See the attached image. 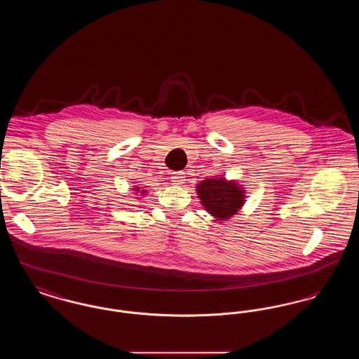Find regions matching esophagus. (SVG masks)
Instances as JSON below:
<instances>
[{
  "label": "esophagus",
  "mask_w": 359,
  "mask_h": 359,
  "mask_svg": "<svg viewBox=\"0 0 359 359\" xmlns=\"http://www.w3.org/2000/svg\"><path fill=\"white\" fill-rule=\"evenodd\" d=\"M171 182L173 184H183V183L186 182V175H184V172H172Z\"/></svg>",
  "instance_id": "34e87169"
}]
</instances>
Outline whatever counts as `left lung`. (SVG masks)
Listing matches in <instances>:
<instances>
[{
    "instance_id": "8db88e82",
    "label": "left lung",
    "mask_w": 359,
    "mask_h": 359,
    "mask_svg": "<svg viewBox=\"0 0 359 359\" xmlns=\"http://www.w3.org/2000/svg\"><path fill=\"white\" fill-rule=\"evenodd\" d=\"M195 188L201 205L215 222L229 221L246 202L245 188L237 180H227L224 175L207 177Z\"/></svg>"
}]
</instances>
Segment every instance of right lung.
<instances>
[{"label": "right lung", "mask_w": 359, "mask_h": 359, "mask_svg": "<svg viewBox=\"0 0 359 359\" xmlns=\"http://www.w3.org/2000/svg\"><path fill=\"white\" fill-rule=\"evenodd\" d=\"M133 191H135L136 194H140V196H144V195H147V189H141V188L137 187V186L133 187Z\"/></svg>", "instance_id": "right-lung-1"}]
</instances>
